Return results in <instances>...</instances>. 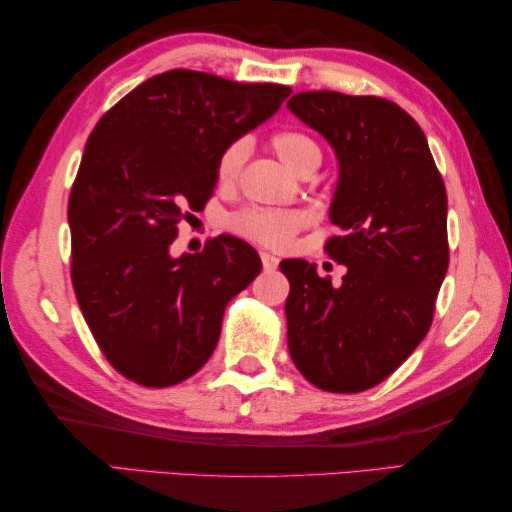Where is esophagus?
Here are the masks:
<instances>
[{
  "instance_id": "obj_1",
  "label": "esophagus",
  "mask_w": 512,
  "mask_h": 512,
  "mask_svg": "<svg viewBox=\"0 0 512 512\" xmlns=\"http://www.w3.org/2000/svg\"><path fill=\"white\" fill-rule=\"evenodd\" d=\"M261 261H263L265 272H274L276 265H279V258L272 256V254H267V251H261Z\"/></svg>"
}]
</instances>
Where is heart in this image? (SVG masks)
<instances>
[{
	"instance_id": "heart-1",
	"label": "heart",
	"mask_w": 512,
	"mask_h": 512,
	"mask_svg": "<svg viewBox=\"0 0 512 512\" xmlns=\"http://www.w3.org/2000/svg\"><path fill=\"white\" fill-rule=\"evenodd\" d=\"M270 145L274 154L286 163L297 177L313 174L322 163V152L317 142L301 131H279L274 133ZM247 149L242 142H233L217 158V183L231 186L240 177L242 163H245ZM306 217L299 211H279V208H247V211L233 217V229L247 240H254L263 247H286L290 238L304 226Z\"/></svg>"
}]
</instances>
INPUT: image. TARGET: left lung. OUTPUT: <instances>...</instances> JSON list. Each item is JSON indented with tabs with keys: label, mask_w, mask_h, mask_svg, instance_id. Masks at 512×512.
Instances as JSON below:
<instances>
[{
	"label": "left lung",
	"mask_w": 512,
	"mask_h": 512,
	"mask_svg": "<svg viewBox=\"0 0 512 512\" xmlns=\"http://www.w3.org/2000/svg\"><path fill=\"white\" fill-rule=\"evenodd\" d=\"M288 108L338 158L329 208L338 236L324 249L347 267L333 286L313 263L281 261L288 349L317 388L363 392L429 333L449 265L447 190L420 124L388 99L313 90L292 95Z\"/></svg>",
	"instance_id": "left-lung-1"
}]
</instances>
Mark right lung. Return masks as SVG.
Listing matches in <instances>:
<instances>
[{
    "instance_id": "right-lung-1",
    "label": "right lung",
    "mask_w": 512,
    "mask_h": 512,
    "mask_svg": "<svg viewBox=\"0 0 512 512\" xmlns=\"http://www.w3.org/2000/svg\"><path fill=\"white\" fill-rule=\"evenodd\" d=\"M288 86L170 70L124 95L92 129L67 204L72 286L117 372L145 388L186 381L211 358L224 308L261 274L245 240L199 254L170 245L217 183V158L272 117Z\"/></svg>"
}]
</instances>
